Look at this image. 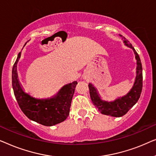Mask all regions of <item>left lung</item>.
Listing matches in <instances>:
<instances>
[{
    "mask_svg": "<svg viewBox=\"0 0 156 156\" xmlns=\"http://www.w3.org/2000/svg\"><path fill=\"white\" fill-rule=\"evenodd\" d=\"M124 43L127 47L133 49L136 56V59L137 61L136 80L131 91L124 97L121 98L119 97V99H116L114 101H106L101 99L97 89L91 83L89 84V93H90L91 99L94 105L102 114L107 115V116L121 117L125 115L131 109V108L133 107V105L136 104V102L139 99L142 91L143 69L140 59L135 49L133 48L131 43H129L128 40H124Z\"/></svg>",
    "mask_w": 156,
    "mask_h": 156,
    "instance_id": "1",
    "label": "left lung"
}]
</instances>
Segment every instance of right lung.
Returning <instances> with one entry per match:
<instances>
[{
	"mask_svg": "<svg viewBox=\"0 0 156 156\" xmlns=\"http://www.w3.org/2000/svg\"><path fill=\"white\" fill-rule=\"evenodd\" d=\"M19 52L12 70V85L14 94L20 109L27 118L46 126L62 122L69 114L71 102L77 82L66 84L55 97L50 99H35L23 90L17 73Z\"/></svg>",
	"mask_w": 156,
	"mask_h": 156,
	"instance_id": "add662e5",
	"label": "right lung"
}]
</instances>
